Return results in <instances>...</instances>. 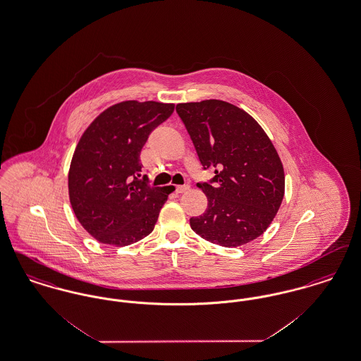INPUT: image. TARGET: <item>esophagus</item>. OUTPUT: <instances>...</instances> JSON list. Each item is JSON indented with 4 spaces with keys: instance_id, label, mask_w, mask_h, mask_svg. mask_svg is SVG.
Instances as JSON below:
<instances>
[{
    "instance_id": "esophagus-1",
    "label": "esophagus",
    "mask_w": 361,
    "mask_h": 361,
    "mask_svg": "<svg viewBox=\"0 0 361 361\" xmlns=\"http://www.w3.org/2000/svg\"><path fill=\"white\" fill-rule=\"evenodd\" d=\"M188 184H184V185H177V187H176V192H177V193H183V192H185V190H188Z\"/></svg>"
}]
</instances>
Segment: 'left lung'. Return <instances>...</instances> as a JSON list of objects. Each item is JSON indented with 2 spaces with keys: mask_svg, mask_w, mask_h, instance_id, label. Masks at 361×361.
I'll return each mask as SVG.
<instances>
[{
  "mask_svg": "<svg viewBox=\"0 0 361 361\" xmlns=\"http://www.w3.org/2000/svg\"><path fill=\"white\" fill-rule=\"evenodd\" d=\"M207 183L203 215L192 230L212 243L235 247L256 240L271 224L284 196V171L272 142L249 114L221 100L177 104Z\"/></svg>",
  "mask_w": 361,
  "mask_h": 361,
  "instance_id": "obj_1",
  "label": "left lung"
}]
</instances>
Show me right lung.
Masks as SVG:
<instances>
[{
	"instance_id": "add662e5",
	"label": "right lung",
	"mask_w": 361,
	"mask_h": 361,
	"mask_svg": "<svg viewBox=\"0 0 361 361\" xmlns=\"http://www.w3.org/2000/svg\"><path fill=\"white\" fill-rule=\"evenodd\" d=\"M173 104L124 102L86 128L71 159L70 203L86 231L106 245L127 246L149 235L172 189L140 177V152Z\"/></svg>"
}]
</instances>
